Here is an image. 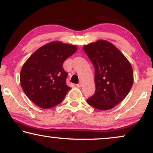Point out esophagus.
I'll use <instances>...</instances> for the list:
<instances>
[{"label":"esophagus","instance_id":"obj_1","mask_svg":"<svg viewBox=\"0 0 153 153\" xmlns=\"http://www.w3.org/2000/svg\"><path fill=\"white\" fill-rule=\"evenodd\" d=\"M82 85V81H80V82H79L78 84H77V86L79 87V88L81 87Z\"/></svg>","mask_w":153,"mask_h":153}]
</instances>
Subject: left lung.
I'll list each match as a JSON object with an SVG mask.
<instances>
[{
  "instance_id": "left-lung-1",
  "label": "left lung",
  "mask_w": 153,
  "mask_h": 153,
  "mask_svg": "<svg viewBox=\"0 0 153 153\" xmlns=\"http://www.w3.org/2000/svg\"><path fill=\"white\" fill-rule=\"evenodd\" d=\"M83 50L95 68V94L87 103L101 111L109 110L122 102L134 82L129 61L117 47L99 39L84 45Z\"/></svg>"
}]
</instances>
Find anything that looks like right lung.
<instances>
[{
	"label": "right lung",
	"mask_w": 153,
	"mask_h": 153,
	"mask_svg": "<svg viewBox=\"0 0 153 153\" xmlns=\"http://www.w3.org/2000/svg\"><path fill=\"white\" fill-rule=\"evenodd\" d=\"M78 50L75 45L54 41L36 50L22 66L20 83L28 98L42 108H50L64 99L71 88L63 62Z\"/></svg>",
	"instance_id": "1"
}]
</instances>
